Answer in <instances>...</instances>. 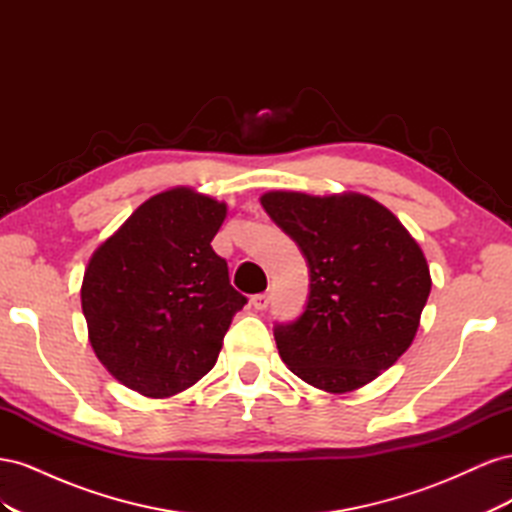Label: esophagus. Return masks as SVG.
Returning <instances> with one entry per match:
<instances>
[{"instance_id": "obj_1", "label": "esophagus", "mask_w": 512, "mask_h": 512, "mask_svg": "<svg viewBox=\"0 0 512 512\" xmlns=\"http://www.w3.org/2000/svg\"><path fill=\"white\" fill-rule=\"evenodd\" d=\"M269 303H271V297H269L267 292L254 294V297H252V305H254V309H258V312H262V309H267Z\"/></svg>"}]
</instances>
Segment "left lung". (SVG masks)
Instances as JSON below:
<instances>
[{
    "instance_id": "1",
    "label": "left lung",
    "mask_w": 512,
    "mask_h": 512,
    "mask_svg": "<svg viewBox=\"0 0 512 512\" xmlns=\"http://www.w3.org/2000/svg\"><path fill=\"white\" fill-rule=\"evenodd\" d=\"M309 265V301L275 344L294 376L324 393L376 380L414 342L431 275L421 245L378 200L359 192L260 196Z\"/></svg>"
}]
</instances>
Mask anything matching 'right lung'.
Segmentation results:
<instances>
[{
  "label": "right lung",
  "mask_w": 512,
  "mask_h": 512,
  "mask_svg": "<svg viewBox=\"0 0 512 512\" xmlns=\"http://www.w3.org/2000/svg\"><path fill=\"white\" fill-rule=\"evenodd\" d=\"M226 211L179 185L145 200L91 254L81 286L89 344L128 389L173 397L218 361L247 301L211 247Z\"/></svg>",
  "instance_id": "obj_1"
}]
</instances>
